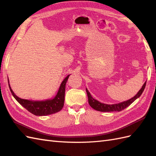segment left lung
I'll return each mask as SVG.
<instances>
[{
  "mask_svg": "<svg viewBox=\"0 0 156 156\" xmlns=\"http://www.w3.org/2000/svg\"><path fill=\"white\" fill-rule=\"evenodd\" d=\"M146 83V81L144 83L142 88H140V90L138 92V93L136 94L133 98L129 99V100H128L126 101L121 102L120 103H117V104H112V105L105 104V103H100V101H98V100H95V99H94L92 97L90 94V92L88 91V90L86 89L88 99V103L89 105H90V107L94 108V109L98 111H101V112L121 111L122 110H124V108H126L127 107L130 105L131 103L136 100V99H137L140 96V95L142 94L144 90Z\"/></svg>",
  "mask_w": 156,
  "mask_h": 156,
  "instance_id": "obj_1",
  "label": "left lung"
}]
</instances>
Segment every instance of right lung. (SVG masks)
<instances>
[{
  "label": "right lung",
  "mask_w": 156,
  "mask_h": 156,
  "mask_svg": "<svg viewBox=\"0 0 156 156\" xmlns=\"http://www.w3.org/2000/svg\"><path fill=\"white\" fill-rule=\"evenodd\" d=\"M69 76V75H68L61 83L58 93L53 100H48L42 101H32L20 98L13 93L10 84H8V85L13 96L27 110L36 116H45L57 112L62 108L64 103L66 84Z\"/></svg>",
  "instance_id": "1"
}]
</instances>
